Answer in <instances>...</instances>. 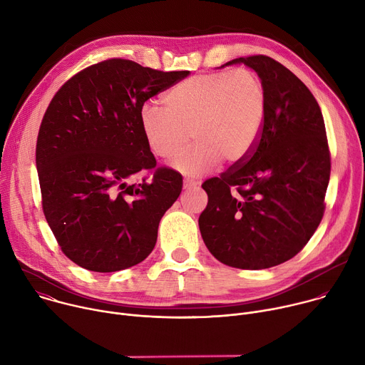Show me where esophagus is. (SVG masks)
<instances>
[{
  "mask_svg": "<svg viewBox=\"0 0 365 365\" xmlns=\"http://www.w3.org/2000/svg\"><path fill=\"white\" fill-rule=\"evenodd\" d=\"M196 186H197V182H195V180H190V179L183 180V187L185 189H192V187H196Z\"/></svg>",
  "mask_w": 365,
  "mask_h": 365,
  "instance_id": "1",
  "label": "esophagus"
}]
</instances>
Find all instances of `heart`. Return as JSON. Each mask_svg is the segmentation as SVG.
I'll return each mask as SVG.
<instances>
[{"label": "heart", "mask_w": 365, "mask_h": 365, "mask_svg": "<svg viewBox=\"0 0 365 365\" xmlns=\"http://www.w3.org/2000/svg\"><path fill=\"white\" fill-rule=\"evenodd\" d=\"M165 108L145 102L140 127L150 151L173 160L190 135L196 141L175 162L185 175L199 176L221 160H245L262 134L267 92L257 72L247 68L197 75L173 86Z\"/></svg>", "instance_id": "1"}]
</instances>
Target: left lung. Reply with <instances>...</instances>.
Returning <instances> with one entry per match:
<instances>
[{"label": "left lung", "instance_id": "obj_1", "mask_svg": "<svg viewBox=\"0 0 365 365\" xmlns=\"http://www.w3.org/2000/svg\"><path fill=\"white\" fill-rule=\"evenodd\" d=\"M240 62L264 82L266 118L248 158L202 183L199 230L221 263L262 270L293 258L319 227L331 153L319 103L293 72L264 55L227 65Z\"/></svg>", "mask_w": 365, "mask_h": 365}]
</instances>
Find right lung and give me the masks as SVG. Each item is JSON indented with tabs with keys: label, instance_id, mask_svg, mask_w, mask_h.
<instances>
[{
	"label": "right lung",
	"instance_id": "add662e5",
	"mask_svg": "<svg viewBox=\"0 0 365 365\" xmlns=\"http://www.w3.org/2000/svg\"><path fill=\"white\" fill-rule=\"evenodd\" d=\"M189 73L114 58L78 72L51 98L36 144L41 206L62 252L82 269L124 270L153 251L182 176L155 163L140 108ZM137 175L141 182H132Z\"/></svg>",
	"mask_w": 365,
	"mask_h": 365
}]
</instances>
